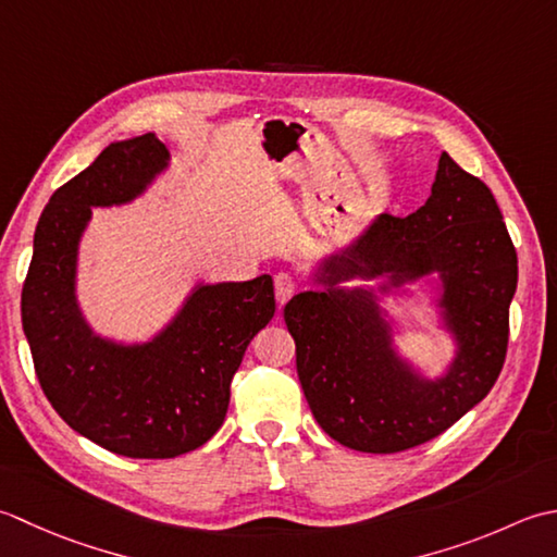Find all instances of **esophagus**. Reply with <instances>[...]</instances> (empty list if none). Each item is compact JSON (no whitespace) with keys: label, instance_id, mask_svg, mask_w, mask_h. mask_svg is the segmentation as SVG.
<instances>
[{"label":"esophagus","instance_id":"1","mask_svg":"<svg viewBox=\"0 0 557 557\" xmlns=\"http://www.w3.org/2000/svg\"><path fill=\"white\" fill-rule=\"evenodd\" d=\"M274 290H276V300L278 305H286L290 300V295L295 293V281L286 271H281V274L274 276Z\"/></svg>","mask_w":557,"mask_h":557}]
</instances>
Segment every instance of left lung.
I'll list each match as a JSON object with an SVG mask.
<instances>
[{"label": "left lung", "mask_w": 557, "mask_h": 557, "mask_svg": "<svg viewBox=\"0 0 557 557\" xmlns=\"http://www.w3.org/2000/svg\"><path fill=\"white\" fill-rule=\"evenodd\" d=\"M350 277L374 287L344 289ZM434 290L455 356L435 379L404 359L384 297ZM320 290L286 302L295 366L312 416L344 447L394 454L445 433L485 399L503 370L517 252L500 207L479 177L440 156L430 197L416 213L374 215L342 252L312 269Z\"/></svg>", "instance_id": "left-lung-1"}]
</instances>
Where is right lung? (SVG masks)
I'll use <instances>...</instances> for the list:
<instances>
[{"mask_svg":"<svg viewBox=\"0 0 557 557\" xmlns=\"http://www.w3.org/2000/svg\"><path fill=\"white\" fill-rule=\"evenodd\" d=\"M168 165L170 151L153 132L100 151L42 209L21 293V322L48 401L78 435L132 459H173L215 435L245 348L276 312L267 274L199 281L149 342L94 332L76 295L90 215L139 199Z\"/></svg>","mask_w":557,"mask_h":557,"instance_id":"add662e5","label":"right lung"}]
</instances>
